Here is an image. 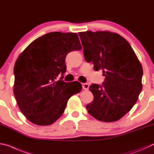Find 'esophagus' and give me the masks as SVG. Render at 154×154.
Here are the masks:
<instances>
[{"label": "esophagus", "instance_id": "esophagus-1", "mask_svg": "<svg viewBox=\"0 0 154 154\" xmlns=\"http://www.w3.org/2000/svg\"><path fill=\"white\" fill-rule=\"evenodd\" d=\"M89 84L87 83H82V88L83 89H85V90H88L89 89Z\"/></svg>", "mask_w": 154, "mask_h": 154}]
</instances>
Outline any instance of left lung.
I'll list each match as a JSON object with an SVG mask.
<instances>
[{
  "instance_id": "8db88e82",
  "label": "left lung",
  "mask_w": 154,
  "mask_h": 154,
  "mask_svg": "<svg viewBox=\"0 0 154 154\" xmlns=\"http://www.w3.org/2000/svg\"><path fill=\"white\" fill-rule=\"evenodd\" d=\"M85 60L94 69L102 70V85L89 89L93 102L87 104L88 113L100 121L114 122L131 110L142 89L143 69L129 43L110 32H79Z\"/></svg>"
}]
</instances>
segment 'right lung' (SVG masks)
I'll use <instances>...</instances> for the list:
<instances>
[{"label":"right lung","mask_w":154,"mask_h":154,"mask_svg":"<svg viewBox=\"0 0 154 154\" xmlns=\"http://www.w3.org/2000/svg\"><path fill=\"white\" fill-rule=\"evenodd\" d=\"M82 49L75 33L50 32L33 41L14 67V95L21 112L32 123L52 124L63 114L69 99L81 91L75 82H64L69 52Z\"/></svg>","instance_id":"1"}]
</instances>
